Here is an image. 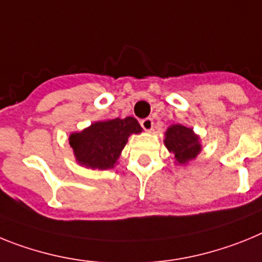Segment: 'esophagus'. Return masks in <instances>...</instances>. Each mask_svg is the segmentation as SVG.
Here are the masks:
<instances>
[{"label":"esophagus","instance_id":"34e87169","mask_svg":"<svg viewBox=\"0 0 262 262\" xmlns=\"http://www.w3.org/2000/svg\"><path fill=\"white\" fill-rule=\"evenodd\" d=\"M141 126L144 128V130L151 132V130H153V126H154L153 120H151V118H150V117L144 118V120H141Z\"/></svg>","mask_w":262,"mask_h":262}]
</instances>
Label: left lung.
Returning <instances> with one entry per match:
<instances>
[{
    "label": "left lung",
    "mask_w": 262,
    "mask_h": 262,
    "mask_svg": "<svg viewBox=\"0 0 262 262\" xmlns=\"http://www.w3.org/2000/svg\"><path fill=\"white\" fill-rule=\"evenodd\" d=\"M163 144L169 153L172 154L175 165H187L202 151L199 136L192 128H187L181 124L170 125L166 129Z\"/></svg>",
    "instance_id": "obj_1"
}]
</instances>
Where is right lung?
I'll return each instance as SVG.
<instances>
[{"label":"right lung","mask_w":262,"mask_h":262,"mask_svg":"<svg viewBox=\"0 0 262 262\" xmlns=\"http://www.w3.org/2000/svg\"><path fill=\"white\" fill-rule=\"evenodd\" d=\"M141 132L142 128L134 117L106 118L92 122L80 132H72L68 141L79 165L92 170H108L118 163L128 138Z\"/></svg>","instance_id":"right-lung-1"}]
</instances>
